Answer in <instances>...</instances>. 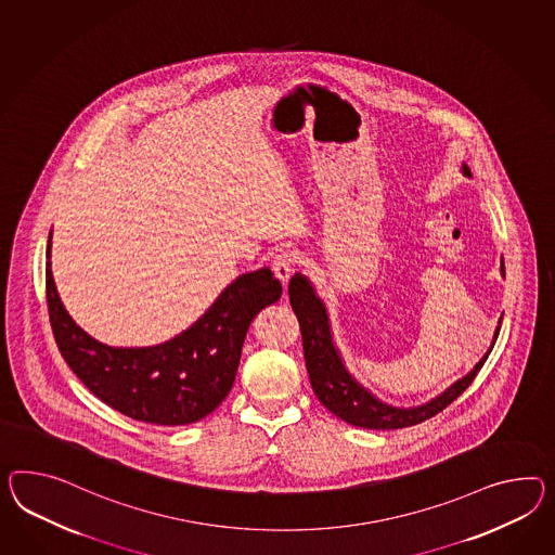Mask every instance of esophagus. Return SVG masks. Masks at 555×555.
<instances>
[{
	"label": "esophagus",
	"instance_id": "esophagus-1",
	"mask_svg": "<svg viewBox=\"0 0 555 555\" xmlns=\"http://www.w3.org/2000/svg\"><path fill=\"white\" fill-rule=\"evenodd\" d=\"M271 268H273L275 278L285 285L289 282V278H292V273H294V268H296V256H294L292 251H282V254H278V256L273 257Z\"/></svg>",
	"mask_w": 555,
	"mask_h": 555
}]
</instances>
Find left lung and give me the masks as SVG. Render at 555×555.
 <instances>
[{
	"instance_id": "obj_1",
	"label": "left lung",
	"mask_w": 555,
	"mask_h": 555,
	"mask_svg": "<svg viewBox=\"0 0 555 555\" xmlns=\"http://www.w3.org/2000/svg\"><path fill=\"white\" fill-rule=\"evenodd\" d=\"M461 172L465 177H470L469 167L465 163H461ZM499 271L505 278L503 257H501ZM287 292H289L292 310L298 315L306 369L310 374V383H312L315 397L326 406L327 411L336 414L344 423L360 428L392 430V428L412 427V425H418L430 416H435L437 412H441L463 390H467V386L473 383V378L483 366L485 360L491 354L495 340H498L499 330H501V318H499L498 326L493 332V340L489 344L487 352L463 378L447 386L437 397L430 398L423 404L395 406V404H388L376 397L346 366L340 348L334 340L326 304L318 296L310 278H306L304 273H296L289 280Z\"/></svg>"
}]
</instances>
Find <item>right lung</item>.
Listing matches in <instances>:
<instances>
[{"label": "right lung", "instance_id": "add662e5", "mask_svg": "<svg viewBox=\"0 0 555 555\" xmlns=\"http://www.w3.org/2000/svg\"><path fill=\"white\" fill-rule=\"evenodd\" d=\"M48 235L46 296L57 348L86 388L114 411L158 427H183L214 412L235 383L254 318L282 296L270 268L237 275L197 322L155 346L122 348L92 338L57 296Z\"/></svg>", "mask_w": 555, "mask_h": 555}]
</instances>
